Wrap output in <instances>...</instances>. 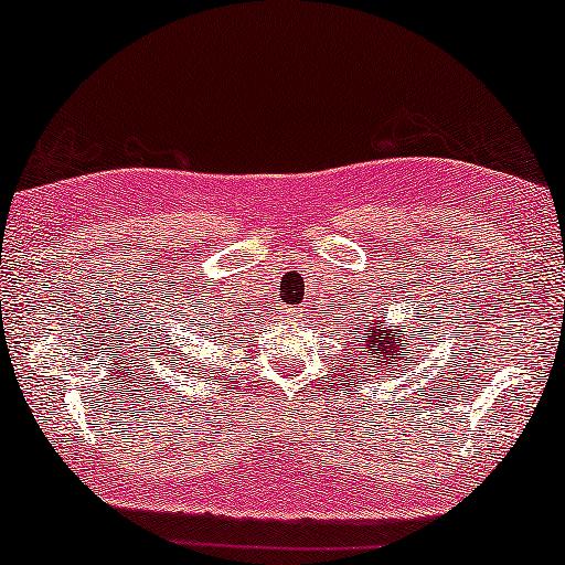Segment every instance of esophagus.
<instances>
[{
	"label": "esophagus",
	"instance_id": "1",
	"mask_svg": "<svg viewBox=\"0 0 565 565\" xmlns=\"http://www.w3.org/2000/svg\"><path fill=\"white\" fill-rule=\"evenodd\" d=\"M302 316H305L302 308H289V310H287L289 321H302Z\"/></svg>",
	"mask_w": 565,
	"mask_h": 565
}]
</instances>
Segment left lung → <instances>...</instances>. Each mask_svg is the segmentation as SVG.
I'll return each instance as SVG.
<instances>
[{
	"label": "left lung",
	"mask_w": 565,
	"mask_h": 565,
	"mask_svg": "<svg viewBox=\"0 0 565 565\" xmlns=\"http://www.w3.org/2000/svg\"><path fill=\"white\" fill-rule=\"evenodd\" d=\"M405 339H397V334H394V331H390V334H386V331H382V329H376V326H373V334L371 337H365V342L360 344V348H355V350H360L365 355V352H371V358L369 360H376V365H373V369H382V365H394L397 363V360H394V355L392 352H399V350H405ZM376 373V371H373Z\"/></svg>",
	"instance_id": "8db88e82"
}]
</instances>
